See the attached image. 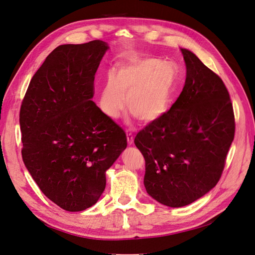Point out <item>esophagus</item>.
Listing matches in <instances>:
<instances>
[{"mask_svg":"<svg viewBox=\"0 0 255 255\" xmlns=\"http://www.w3.org/2000/svg\"><path fill=\"white\" fill-rule=\"evenodd\" d=\"M127 138H128V145H131L134 143V136L131 135V133H127Z\"/></svg>","mask_w":255,"mask_h":255,"instance_id":"34e87169","label":"esophagus"}]
</instances>
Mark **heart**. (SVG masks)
<instances>
[{
    "label": "heart",
    "instance_id": "heart-1",
    "mask_svg": "<svg viewBox=\"0 0 255 255\" xmlns=\"http://www.w3.org/2000/svg\"><path fill=\"white\" fill-rule=\"evenodd\" d=\"M176 71L154 57H143L121 66L101 87L98 106L110 118L128 107L142 122H152L168 110L176 86Z\"/></svg>",
    "mask_w": 255,
    "mask_h": 255
}]
</instances>
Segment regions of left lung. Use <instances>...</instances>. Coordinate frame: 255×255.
Returning <instances> with one entry per match:
<instances>
[{
	"mask_svg": "<svg viewBox=\"0 0 255 255\" xmlns=\"http://www.w3.org/2000/svg\"><path fill=\"white\" fill-rule=\"evenodd\" d=\"M182 92L168 112L135 137L145 160L148 195L168 207H183L217 185L234 138L233 108L223 80L191 51Z\"/></svg>",
	"mask_w": 255,
	"mask_h": 255,
	"instance_id": "1",
	"label": "left lung"
}]
</instances>
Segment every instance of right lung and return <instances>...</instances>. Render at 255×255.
Returning a JSON list of instances; mask_svg holds the SVG:
<instances>
[{"instance_id": "right-lung-1", "label": "right lung", "mask_w": 255, "mask_h": 255, "mask_svg": "<svg viewBox=\"0 0 255 255\" xmlns=\"http://www.w3.org/2000/svg\"><path fill=\"white\" fill-rule=\"evenodd\" d=\"M109 45H60L30 81L19 112L22 157L44 195L67 211L93 206L106 171L127 148L125 130L101 111L95 73Z\"/></svg>"}]
</instances>
